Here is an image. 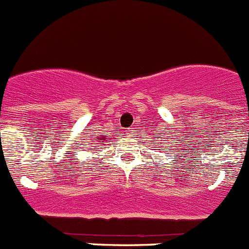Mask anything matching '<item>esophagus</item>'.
Listing matches in <instances>:
<instances>
[{"label": "esophagus", "instance_id": "esophagus-1", "mask_svg": "<svg viewBox=\"0 0 249 249\" xmlns=\"http://www.w3.org/2000/svg\"><path fill=\"white\" fill-rule=\"evenodd\" d=\"M125 134H127V137H133L134 135V128H127Z\"/></svg>", "mask_w": 249, "mask_h": 249}]
</instances>
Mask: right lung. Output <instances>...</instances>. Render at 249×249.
I'll use <instances>...</instances> for the list:
<instances>
[{"label":"right lung","instance_id":"right-lung-1","mask_svg":"<svg viewBox=\"0 0 249 249\" xmlns=\"http://www.w3.org/2000/svg\"><path fill=\"white\" fill-rule=\"evenodd\" d=\"M98 140H100L99 144H104L105 140H107V137H102V135H98Z\"/></svg>","mask_w":249,"mask_h":249}]
</instances>
